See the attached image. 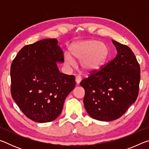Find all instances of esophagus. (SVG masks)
<instances>
[{
  "instance_id": "34e87169",
  "label": "esophagus",
  "mask_w": 149,
  "mask_h": 149,
  "mask_svg": "<svg viewBox=\"0 0 149 149\" xmlns=\"http://www.w3.org/2000/svg\"><path fill=\"white\" fill-rule=\"evenodd\" d=\"M81 77L80 76H77L75 77V82H76L77 84H79L81 82Z\"/></svg>"
}]
</instances>
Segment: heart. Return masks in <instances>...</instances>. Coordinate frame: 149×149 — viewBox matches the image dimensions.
Listing matches in <instances>:
<instances>
[{"label": "heart", "instance_id": "b5f03b06", "mask_svg": "<svg viewBox=\"0 0 149 149\" xmlns=\"http://www.w3.org/2000/svg\"><path fill=\"white\" fill-rule=\"evenodd\" d=\"M69 55L64 56V62L68 65L74 64L73 60H80L79 65L83 71L92 72L104 64L109 54L104 43L95 40L75 42L70 49Z\"/></svg>", "mask_w": 149, "mask_h": 149}]
</instances>
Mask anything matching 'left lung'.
<instances>
[{
	"instance_id": "8db88e82",
	"label": "left lung",
	"mask_w": 149,
	"mask_h": 149,
	"mask_svg": "<svg viewBox=\"0 0 149 149\" xmlns=\"http://www.w3.org/2000/svg\"><path fill=\"white\" fill-rule=\"evenodd\" d=\"M112 42L116 56L80 83L85 91L84 103L87 113L106 122L118 119L135 102L141 77L140 65L132 49L114 40Z\"/></svg>"
}]
</instances>
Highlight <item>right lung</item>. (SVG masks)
Wrapping results in <instances>:
<instances>
[{
  "label": "right lung",
  "instance_id": "right-lung-1",
  "mask_svg": "<svg viewBox=\"0 0 149 149\" xmlns=\"http://www.w3.org/2000/svg\"><path fill=\"white\" fill-rule=\"evenodd\" d=\"M64 52L56 39L24 46L10 68L12 99L34 122H49L61 114L65 99L75 86L74 75L59 72Z\"/></svg>",
  "mask_w": 149,
  "mask_h": 149
}]
</instances>
